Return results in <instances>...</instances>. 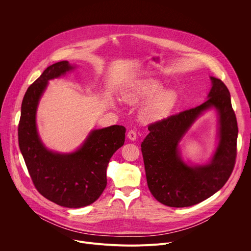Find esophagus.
<instances>
[{
	"label": "esophagus",
	"mask_w": 251,
	"mask_h": 251,
	"mask_svg": "<svg viewBox=\"0 0 251 251\" xmlns=\"http://www.w3.org/2000/svg\"><path fill=\"white\" fill-rule=\"evenodd\" d=\"M128 138L131 140V141H135L137 139V132L135 130H130L127 134Z\"/></svg>",
	"instance_id": "34e87169"
}]
</instances>
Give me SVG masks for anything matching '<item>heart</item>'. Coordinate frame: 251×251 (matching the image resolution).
<instances>
[{
  "label": "heart",
  "instance_id": "obj_1",
  "mask_svg": "<svg viewBox=\"0 0 251 251\" xmlns=\"http://www.w3.org/2000/svg\"><path fill=\"white\" fill-rule=\"evenodd\" d=\"M161 88V84L154 79H140L131 82L123 91L122 97L128 104H137L157 93ZM176 101V91L169 89L159 92L143 108L142 118L146 121L161 120L171 113Z\"/></svg>",
  "mask_w": 251,
  "mask_h": 251
}]
</instances>
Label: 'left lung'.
Segmentation results:
<instances>
[{"instance_id": "1", "label": "left lung", "mask_w": 251, "mask_h": 251, "mask_svg": "<svg viewBox=\"0 0 251 251\" xmlns=\"http://www.w3.org/2000/svg\"><path fill=\"white\" fill-rule=\"evenodd\" d=\"M207 100L195 108L171 115L148 126L141 144L147 184L161 203L172 207L197 204L220 191L229 178L236 159L238 127L226 84L210 76ZM213 106L219 112L220 142L211 163L189 166L180 158L178 143L194 120Z\"/></svg>"}]
</instances>
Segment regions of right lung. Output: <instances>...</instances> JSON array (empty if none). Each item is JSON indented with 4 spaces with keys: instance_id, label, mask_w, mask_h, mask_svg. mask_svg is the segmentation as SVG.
<instances>
[{
    "instance_id": "obj_1",
    "label": "right lung",
    "mask_w": 251,
    "mask_h": 251,
    "mask_svg": "<svg viewBox=\"0 0 251 251\" xmlns=\"http://www.w3.org/2000/svg\"><path fill=\"white\" fill-rule=\"evenodd\" d=\"M63 60L49 66L27 88L19 123V146L31 181L49 201L69 208L94 202L107 185L106 170L113 154L123 146L126 128L113 125L93 130L75 152L59 154L49 151L35 125V112L48 81L71 70Z\"/></svg>"
}]
</instances>
